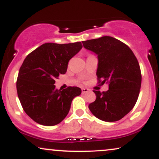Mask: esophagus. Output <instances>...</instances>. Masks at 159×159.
Listing matches in <instances>:
<instances>
[{"instance_id":"34e87169","label":"esophagus","mask_w":159,"mask_h":159,"mask_svg":"<svg viewBox=\"0 0 159 159\" xmlns=\"http://www.w3.org/2000/svg\"><path fill=\"white\" fill-rule=\"evenodd\" d=\"M81 90H82V93H87L90 90L87 88H82Z\"/></svg>"}]
</instances>
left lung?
Returning a JSON list of instances; mask_svg holds the SVG:
<instances>
[{"instance_id":"left-lung-1","label":"left lung","mask_w":159,"mask_h":159,"mask_svg":"<svg viewBox=\"0 0 159 159\" xmlns=\"http://www.w3.org/2000/svg\"><path fill=\"white\" fill-rule=\"evenodd\" d=\"M84 47L98 58L96 75L109 89L101 93L93 90L96 99L89 109L98 119L115 122L125 116L134 107L141 85L139 63L126 45L111 36L83 41Z\"/></svg>"}]
</instances>
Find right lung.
Listing matches in <instances>:
<instances>
[{"label": "right lung", "mask_w": 159, "mask_h": 159, "mask_svg": "<svg viewBox=\"0 0 159 159\" xmlns=\"http://www.w3.org/2000/svg\"><path fill=\"white\" fill-rule=\"evenodd\" d=\"M82 48L81 42L45 43L27 56L18 75L16 88L24 111L36 123L55 125L65 119L81 88H55V78L66 72L69 60Z\"/></svg>", "instance_id": "right-lung-1"}]
</instances>
